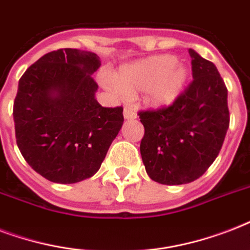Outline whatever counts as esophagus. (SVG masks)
Returning a JSON list of instances; mask_svg holds the SVG:
<instances>
[{"instance_id": "34e87169", "label": "esophagus", "mask_w": 250, "mask_h": 250, "mask_svg": "<svg viewBox=\"0 0 250 250\" xmlns=\"http://www.w3.org/2000/svg\"><path fill=\"white\" fill-rule=\"evenodd\" d=\"M123 115H125V119H135V118H136V111L133 109H131L129 106H125V111H123Z\"/></svg>"}]
</instances>
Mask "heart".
I'll list each match as a JSON object with an SVG mask.
<instances>
[{
	"label": "heart",
	"mask_w": 250,
	"mask_h": 250,
	"mask_svg": "<svg viewBox=\"0 0 250 250\" xmlns=\"http://www.w3.org/2000/svg\"><path fill=\"white\" fill-rule=\"evenodd\" d=\"M117 84L106 79L110 89L127 94L145 92L149 105H171L180 96L188 80V70L172 56H154L125 66L117 74Z\"/></svg>",
	"instance_id": "b5f03b06"
}]
</instances>
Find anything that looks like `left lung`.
Instances as JSON below:
<instances>
[{
    "label": "left lung",
    "instance_id": "1",
    "mask_svg": "<svg viewBox=\"0 0 250 250\" xmlns=\"http://www.w3.org/2000/svg\"><path fill=\"white\" fill-rule=\"evenodd\" d=\"M193 80L170 106L140 111V153L149 178L166 186L198 179L219 154L229 125L227 88L213 62L189 49Z\"/></svg>",
    "mask_w": 250,
    "mask_h": 250
}]
</instances>
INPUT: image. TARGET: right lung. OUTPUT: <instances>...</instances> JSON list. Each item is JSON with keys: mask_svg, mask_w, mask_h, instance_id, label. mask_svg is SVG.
Masks as SVG:
<instances>
[{"mask_svg": "<svg viewBox=\"0 0 250 250\" xmlns=\"http://www.w3.org/2000/svg\"><path fill=\"white\" fill-rule=\"evenodd\" d=\"M97 54L60 49L31 64L14 101L18 148L27 164L53 183L93 176L123 125V107H102L92 74Z\"/></svg>", "mask_w": 250, "mask_h": 250, "instance_id": "obj_1", "label": "right lung"}]
</instances>
